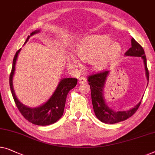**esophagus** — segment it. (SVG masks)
I'll use <instances>...</instances> for the list:
<instances>
[{"mask_svg": "<svg viewBox=\"0 0 155 155\" xmlns=\"http://www.w3.org/2000/svg\"><path fill=\"white\" fill-rule=\"evenodd\" d=\"M87 81L86 78H85L84 77H81L79 78V83L80 84H83V83H85Z\"/></svg>", "mask_w": 155, "mask_h": 155, "instance_id": "34e87169", "label": "esophagus"}]
</instances>
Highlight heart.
Wrapping results in <instances>:
<instances>
[{
  "label": "heart",
  "mask_w": 155,
  "mask_h": 155,
  "mask_svg": "<svg viewBox=\"0 0 155 155\" xmlns=\"http://www.w3.org/2000/svg\"><path fill=\"white\" fill-rule=\"evenodd\" d=\"M75 51L82 61H89L94 69L102 70L118 59L122 48L117 42H113L107 35H91L78 42ZM68 64L71 68L80 66L79 61L72 56L68 58Z\"/></svg>",
  "instance_id": "obj_1"
}]
</instances>
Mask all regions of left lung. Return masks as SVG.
Listing matches in <instances>:
<instances>
[{"instance_id": "obj_1", "label": "left lung", "mask_w": 155, "mask_h": 155, "mask_svg": "<svg viewBox=\"0 0 155 155\" xmlns=\"http://www.w3.org/2000/svg\"><path fill=\"white\" fill-rule=\"evenodd\" d=\"M125 56L129 57H141L144 62L145 74L147 81H149V71L147 67V60L145 51L141 45L136 41L134 38L131 39V48L126 51ZM108 71L94 74L89 76L87 80L90 85L91 101H92L94 113L98 120L106 124H115V123L126 120L136 113L140 106L141 101L131 109L126 111H115L105 104L104 88L105 80L109 75Z\"/></svg>"}]
</instances>
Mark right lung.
I'll return each instance as SVG.
<instances>
[{"instance_id": "obj_1", "label": "right lung", "mask_w": 155, "mask_h": 155, "mask_svg": "<svg viewBox=\"0 0 155 155\" xmlns=\"http://www.w3.org/2000/svg\"><path fill=\"white\" fill-rule=\"evenodd\" d=\"M39 32L40 30H35L31 33V35H28L26 38L25 43H26L31 36ZM20 50L21 49L17 51L13 59L12 71L10 75V89L15 104L24 117L32 124L39 125V126H46V125L54 124L57 122L64 114L67 95L69 91L76 86L78 80L76 78L61 79L54 92L44 104L37 107H29L26 106L18 100L14 88H13L12 83L13 76H14L15 71V65H16L18 54L20 52Z\"/></svg>"}]
</instances>
